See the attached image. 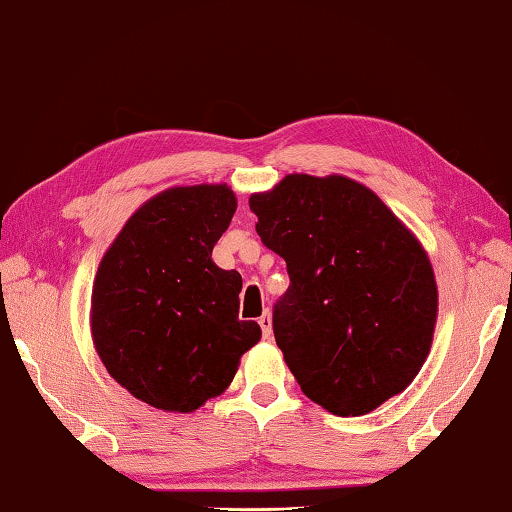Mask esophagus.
Returning <instances> with one entry per match:
<instances>
[{"mask_svg":"<svg viewBox=\"0 0 512 512\" xmlns=\"http://www.w3.org/2000/svg\"><path fill=\"white\" fill-rule=\"evenodd\" d=\"M259 326H262V335H264V339H270V337H273V319H270V313H268V310H264V315L259 317Z\"/></svg>","mask_w":512,"mask_h":512,"instance_id":"esophagus-1","label":"esophagus"}]
</instances>
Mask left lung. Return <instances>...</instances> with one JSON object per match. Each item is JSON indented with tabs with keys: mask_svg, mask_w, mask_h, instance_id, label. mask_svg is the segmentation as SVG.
I'll return each mask as SVG.
<instances>
[{
	"mask_svg": "<svg viewBox=\"0 0 512 512\" xmlns=\"http://www.w3.org/2000/svg\"><path fill=\"white\" fill-rule=\"evenodd\" d=\"M248 204L264 246L286 262L273 333L302 393L339 417L402 393L437 322L435 273L417 237L344 175H286Z\"/></svg>",
	"mask_w": 512,
	"mask_h": 512,
	"instance_id": "obj_1",
	"label": "left lung"
}]
</instances>
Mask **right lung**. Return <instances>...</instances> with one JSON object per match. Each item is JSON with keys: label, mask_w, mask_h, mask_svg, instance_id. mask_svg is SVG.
Instances as JSON below:
<instances>
[{"label": "right lung", "mask_w": 512, "mask_h": 512, "mask_svg": "<svg viewBox=\"0 0 512 512\" xmlns=\"http://www.w3.org/2000/svg\"><path fill=\"white\" fill-rule=\"evenodd\" d=\"M235 208L226 184L168 188L130 215L97 268V355L119 386L166 413L222 395L262 337L239 319L242 275L213 262Z\"/></svg>", "instance_id": "add662e5"}]
</instances>
